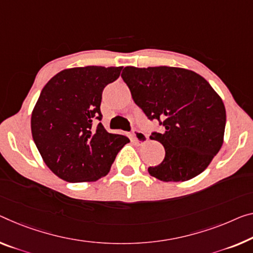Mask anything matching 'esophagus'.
I'll use <instances>...</instances> for the list:
<instances>
[{
	"label": "esophagus",
	"instance_id": "1",
	"mask_svg": "<svg viewBox=\"0 0 253 253\" xmlns=\"http://www.w3.org/2000/svg\"><path fill=\"white\" fill-rule=\"evenodd\" d=\"M132 137H133L134 141H137L138 143H145L147 140H148V135H147L145 132L137 129L132 131Z\"/></svg>",
	"mask_w": 253,
	"mask_h": 253
}]
</instances>
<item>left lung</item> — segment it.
<instances>
[{
  "mask_svg": "<svg viewBox=\"0 0 253 253\" xmlns=\"http://www.w3.org/2000/svg\"><path fill=\"white\" fill-rule=\"evenodd\" d=\"M121 77L147 118L163 126L150 139L164 146L165 157L148 167L150 175L182 182L203 173L223 145L226 124L223 100L208 81L172 67H126Z\"/></svg>",
  "mask_w": 253,
  "mask_h": 253,
  "instance_id": "obj_1",
  "label": "left lung"
}]
</instances>
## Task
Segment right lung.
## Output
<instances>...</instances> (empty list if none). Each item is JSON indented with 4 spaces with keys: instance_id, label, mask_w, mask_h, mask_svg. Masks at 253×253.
Instances as JSON below:
<instances>
[{
    "instance_id": "right-lung-1",
    "label": "right lung",
    "mask_w": 253,
    "mask_h": 253,
    "mask_svg": "<svg viewBox=\"0 0 253 253\" xmlns=\"http://www.w3.org/2000/svg\"><path fill=\"white\" fill-rule=\"evenodd\" d=\"M122 67L67 69L50 79L32 114L35 145L48 169L64 181L91 182L110 172L130 140L102 124V94Z\"/></svg>"
}]
</instances>
